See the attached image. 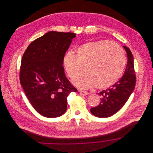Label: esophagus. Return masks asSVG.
I'll return each instance as SVG.
<instances>
[{
	"instance_id": "obj_1",
	"label": "esophagus",
	"mask_w": 153,
	"mask_h": 153,
	"mask_svg": "<svg viewBox=\"0 0 153 153\" xmlns=\"http://www.w3.org/2000/svg\"><path fill=\"white\" fill-rule=\"evenodd\" d=\"M79 93H80V94L81 95H84V96L88 95L87 92V91H80L79 90Z\"/></svg>"
}]
</instances>
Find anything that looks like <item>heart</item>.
Returning a JSON list of instances; mask_svg holds the SVG:
<instances>
[{
	"instance_id": "1",
	"label": "heart",
	"mask_w": 153,
	"mask_h": 153,
	"mask_svg": "<svg viewBox=\"0 0 153 153\" xmlns=\"http://www.w3.org/2000/svg\"><path fill=\"white\" fill-rule=\"evenodd\" d=\"M126 56L118 44L106 40L87 42L79 46L75 55L68 52L62 58V65L68 76L72 78L84 66V72L72 81L79 88L96 86L105 89L114 84L121 76L126 64Z\"/></svg>"
}]
</instances>
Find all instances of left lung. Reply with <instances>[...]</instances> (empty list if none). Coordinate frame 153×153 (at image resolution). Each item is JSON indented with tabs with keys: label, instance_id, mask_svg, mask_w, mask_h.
<instances>
[{
	"label": "left lung",
	"instance_id": "obj_1",
	"mask_svg": "<svg viewBox=\"0 0 153 153\" xmlns=\"http://www.w3.org/2000/svg\"><path fill=\"white\" fill-rule=\"evenodd\" d=\"M123 47L128 58L124 75L111 87L98 94L101 97V102L90 109L92 114L97 117L107 118L117 112L124 105L134 89L136 76L133 55L128 47Z\"/></svg>",
	"mask_w": 153,
	"mask_h": 153
}]
</instances>
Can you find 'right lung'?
Returning a JSON list of instances; mask_svg holds the SVG:
<instances>
[{
	"label": "right lung",
	"instance_id": "add662e5",
	"mask_svg": "<svg viewBox=\"0 0 153 153\" xmlns=\"http://www.w3.org/2000/svg\"><path fill=\"white\" fill-rule=\"evenodd\" d=\"M76 34L50 31L31 42L22 56L19 78L29 102L48 118L63 115L66 98L77 89L66 78L62 58Z\"/></svg>",
	"mask_w": 153,
	"mask_h": 153
}]
</instances>
